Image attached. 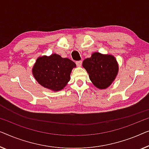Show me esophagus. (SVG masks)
Masks as SVG:
<instances>
[{"instance_id": "esophagus-1", "label": "esophagus", "mask_w": 149, "mask_h": 149, "mask_svg": "<svg viewBox=\"0 0 149 149\" xmlns=\"http://www.w3.org/2000/svg\"><path fill=\"white\" fill-rule=\"evenodd\" d=\"M75 63L78 67H80L81 65V64H82V61H77L75 62Z\"/></svg>"}]
</instances>
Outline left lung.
<instances>
[{
  "label": "left lung",
  "mask_w": 149,
  "mask_h": 149,
  "mask_svg": "<svg viewBox=\"0 0 149 149\" xmlns=\"http://www.w3.org/2000/svg\"><path fill=\"white\" fill-rule=\"evenodd\" d=\"M90 79L96 88H107L116 78L118 65L113 56L95 53L83 61Z\"/></svg>",
  "instance_id": "left-lung-1"
}]
</instances>
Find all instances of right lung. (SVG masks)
Masks as SVG:
<instances>
[{"mask_svg":"<svg viewBox=\"0 0 149 149\" xmlns=\"http://www.w3.org/2000/svg\"><path fill=\"white\" fill-rule=\"evenodd\" d=\"M75 63L58 54L39 57L33 65L32 73L35 79L45 88L58 91L65 86L70 80V74Z\"/></svg>","mask_w":149,"mask_h":149,"instance_id":"add662e5","label":"right lung"}]
</instances>
